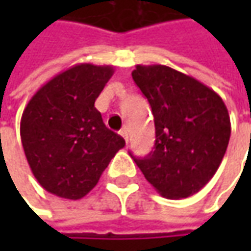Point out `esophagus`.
Here are the masks:
<instances>
[{
  "mask_svg": "<svg viewBox=\"0 0 251 251\" xmlns=\"http://www.w3.org/2000/svg\"><path fill=\"white\" fill-rule=\"evenodd\" d=\"M119 134H120L121 137L126 140V142H128V130L127 128H123V130L119 131Z\"/></svg>",
  "mask_w": 251,
  "mask_h": 251,
  "instance_id": "obj_1",
  "label": "esophagus"
}]
</instances>
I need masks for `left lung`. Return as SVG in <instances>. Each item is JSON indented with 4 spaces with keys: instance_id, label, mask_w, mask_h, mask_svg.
Here are the masks:
<instances>
[{
    "instance_id": "8db88e82",
    "label": "left lung",
    "mask_w": 251,
    "mask_h": 251,
    "mask_svg": "<svg viewBox=\"0 0 251 251\" xmlns=\"http://www.w3.org/2000/svg\"><path fill=\"white\" fill-rule=\"evenodd\" d=\"M132 79L148 99L155 147L134 158L160 196L187 198L215 175L230 138V119L221 96L193 76L166 65H137Z\"/></svg>"
}]
</instances>
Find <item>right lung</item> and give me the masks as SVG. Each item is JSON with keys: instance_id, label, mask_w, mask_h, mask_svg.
<instances>
[{"instance_id": "right-lung-1", "label": "right lung", "mask_w": 251, "mask_h": 251, "mask_svg": "<svg viewBox=\"0 0 251 251\" xmlns=\"http://www.w3.org/2000/svg\"><path fill=\"white\" fill-rule=\"evenodd\" d=\"M113 73L111 65L76 64L44 83L25 107L26 159L40 186L57 197H85L126 145L95 107Z\"/></svg>"}]
</instances>
